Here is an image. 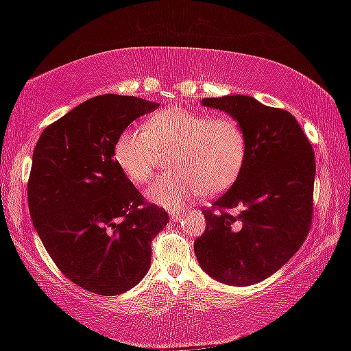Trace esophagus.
I'll return each mask as SVG.
<instances>
[{
  "instance_id": "1",
  "label": "esophagus",
  "mask_w": 351,
  "mask_h": 351,
  "mask_svg": "<svg viewBox=\"0 0 351 351\" xmlns=\"http://www.w3.org/2000/svg\"><path fill=\"white\" fill-rule=\"evenodd\" d=\"M169 213H170V218L171 219H175V221H178V219H181L184 210H181V209H170Z\"/></svg>"
}]
</instances>
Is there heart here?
Here are the masks:
<instances>
[{"instance_id": "1", "label": "heart", "mask_w": 351, "mask_h": 351, "mask_svg": "<svg viewBox=\"0 0 351 351\" xmlns=\"http://www.w3.org/2000/svg\"><path fill=\"white\" fill-rule=\"evenodd\" d=\"M180 173L156 178L147 190L153 203L181 206L203 193L215 197L239 180L247 158V138L240 121L182 106L154 112L144 128H125L112 148L116 164L130 181L145 184L169 154Z\"/></svg>"}]
</instances>
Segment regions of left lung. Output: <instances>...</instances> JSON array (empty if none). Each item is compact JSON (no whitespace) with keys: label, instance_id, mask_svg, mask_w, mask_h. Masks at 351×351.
<instances>
[{"label":"left lung","instance_id":"left-lung-1","mask_svg":"<svg viewBox=\"0 0 351 351\" xmlns=\"http://www.w3.org/2000/svg\"><path fill=\"white\" fill-rule=\"evenodd\" d=\"M203 105L240 121L247 158L234 186L203 209L206 230L193 249L215 280L247 287L280 269L310 234L314 150L287 110L249 96L209 97Z\"/></svg>","mask_w":351,"mask_h":351}]
</instances>
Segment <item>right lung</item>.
Masks as SVG:
<instances>
[{
  "instance_id": "right-lung-1",
  "label": "right lung",
  "mask_w": 351,
  "mask_h": 351,
  "mask_svg": "<svg viewBox=\"0 0 351 351\" xmlns=\"http://www.w3.org/2000/svg\"><path fill=\"white\" fill-rule=\"evenodd\" d=\"M158 106L134 96L93 97L47 125L34 148L27 203L35 230L57 268L90 293L136 287L169 223L112 158L121 132Z\"/></svg>"
}]
</instances>
